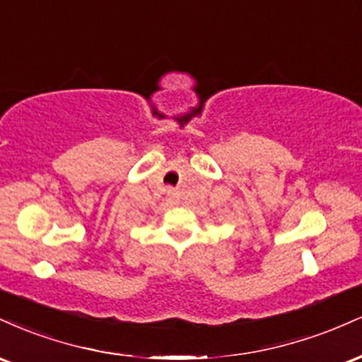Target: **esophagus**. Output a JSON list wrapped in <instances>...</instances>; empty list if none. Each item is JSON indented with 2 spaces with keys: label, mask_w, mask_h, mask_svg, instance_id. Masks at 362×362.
Masks as SVG:
<instances>
[{
  "label": "esophagus",
  "mask_w": 362,
  "mask_h": 362,
  "mask_svg": "<svg viewBox=\"0 0 362 362\" xmlns=\"http://www.w3.org/2000/svg\"><path fill=\"white\" fill-rule=\"evenodd\" d=\"M167 195H168V201L172 202V204H175V202H177V194H175V190L170 189L168 192H167Z\"/></svg>",
  "instance_id": "34e87169"
}]
</instances>
